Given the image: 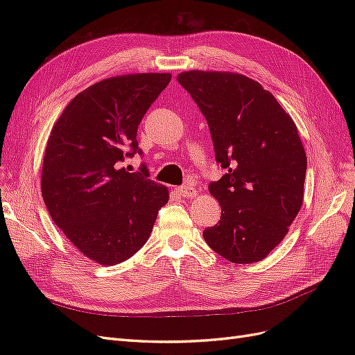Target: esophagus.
Segmentation results:
<instances>
[{"mask_svg": "<svg viewBox=\"0 0 355 355\" xmlns=\"http://www.w3.org/2000/svg\"><path fill=\"white\" fill-rule=\"evenodd\" d=\"M178 192H179L182 197H185V198L197 197V194H198V191L192 185H182V187L178 188Z\"/></svg>", "mask_w": 355, "mask_h": 355, "instance_id": "esophagus-1", "label": "esophagus"}]
</instances>
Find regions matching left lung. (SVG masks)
I'll use <instances>...</instances> for the list:
<instances>
[{"instance_id": "8db88e82", "label": "left lung", "mask_w": 355, "mask_h": 355, "mask_svg": "<svg viewBox=\"0 0 355 355\" xmlns=\"http://www.w3.org/2000/svg\"><path fill=\"white\" fill-rule=\"evenodd\" d=\"M206 116L214 155L227 168L210 194L220 220L202 237L232 263L259 262L282 243L304 201L306 155L297 127L274 94L241 73L178 75Z\"/></svg>"}]
</instances>
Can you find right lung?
Wrapping results in <instances>:
<instances>
[{"label":"right lung","instance_id":"add662e5","mask_svg":"<svg viewBox=\"0 0 355 355\" xmlns=\"http://www.w3.org/2000/svg\"><path fill=\"white\" fill-rule=\"evenodd\" d=\"M171 80L170 73H127L102 80L68 103L51 128L41 192L50 216L85 257L116 265L146 243L167 187L120 163L142 154L137 127Z\"/></svg>","mask_w":355,"mask_h":355}]
</instances>
